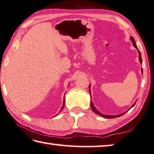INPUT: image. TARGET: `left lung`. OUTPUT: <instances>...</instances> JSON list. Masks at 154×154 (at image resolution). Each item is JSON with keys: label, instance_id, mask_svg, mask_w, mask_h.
<instances>
[{"label": "left lung", "instance_id": "8db88e82", "mask_svg": "<svg viewBox=\"0 0 154 154\" xmlns=\"http://www.w3.org/2000/svg\"><path fill=\"white\" fill-rule=\"evenodd\" d=\"M130 40H131V42H132L133 46H134L137 49V50H138V59H139V61H140V64H142V58H141L140 52L139 51V50L138 49V48H137V44H136L135 40H134V38H133L132 37H130ZM141 72H142V74H143V68H142V69H141ZM89 93H90L91 97V85H89ZM135 104H136V102L134 103V104H133V105L132 106H131L130 108H132L133 106H134ZM91 107L93 111L95 112V113H96L97 115H100V116H102V117H104V118H108V119H112V118H116V117H120V116L124 115L125 112H128V110H127V111H125V112H124L122 113V114H119V115H104V114H102V113H101V112L99 111V110H97V108L94 106V104H93L91 100Z\"/></svg>", "mask_w": 154, "mask_h": 154}]
</instances>
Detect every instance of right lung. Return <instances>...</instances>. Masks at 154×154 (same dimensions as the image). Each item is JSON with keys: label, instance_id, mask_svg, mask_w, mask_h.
Instances as JSON below:
<instances>
[{"label": "right lung", "instance_id": "obj_1", "mask_svg": "<svg viewBox=\"0 0 154 154\" xmlns=\"http://www.w3.org/2000/svg\"><path fill=\"white\" fill-rule=\"evenodd\" d=\"M64 106H65V96H64V100H63V106H62V108H61V109H60V111H61V110H63V107H64Z\"/></svg>", "mask_w": 154, "mask_h": 154}]
</instances>
